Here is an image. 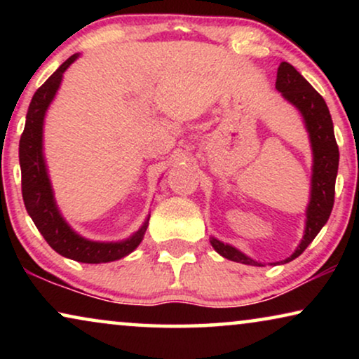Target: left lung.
Wrapping results in <instances>:
<instances>
[{"mask_svg":"<svg viewBox=\"0 0 359 359\" xmlns=\"http://www.w3.org/2000/svg\"><path fill=\"white\" fill-rule=\"evenodd\" d=\"M276 90L281 93L284 100H287L292 106H296L306 122L309 139L312 145V180H311V201L306 210V232L291 257L283 263L292 262L297 258L312 240L317 237L323 225L327 224L332 214L333 201H335V180L338 173V145L333 134V122L330 111L323 101V97L313 90L311 83L294 68L291 63L283 62L278 68ZM210 245L215 252L224 258L232 262L252 264V266H263L262 263L255 262L247 255L240 252L232 245L220 242L210 237Z\"/></svg>","mask_w":359,"mask_h":359,"instance_id":"1","label":"left lung"}]
</instances>
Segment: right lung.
Here are the masks:
<instances>
[{"mask_svg":"<svg viewBox=\"0 0 359 359\" xmlns=\"http://www.w3.org/2000/svg\"><path fill=\"white\" fill-rule=\"evenodd\" d=\"M78 58V53L67 58L57 72L34 93L29 104L26 126L19 140V163H21L22 199L27 214L36 224L46 242L62 257L80 263H107L127 257L139 247L149 227V219L144 225L122 242H93L78 235L62 217L58 210L50 180H48L46 160H43L42 137L43 117L60 88L63 73Z\"/></svg>","mask_w":359,"mask_h":359,"instance_id":"1","label":"right lung"}]
</instances>
